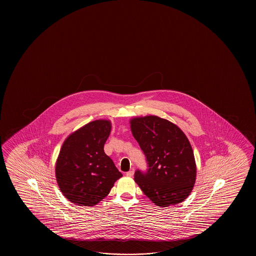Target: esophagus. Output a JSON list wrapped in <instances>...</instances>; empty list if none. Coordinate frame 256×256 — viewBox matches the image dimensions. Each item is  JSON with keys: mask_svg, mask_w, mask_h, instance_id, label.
Masks as SVG:
<instances>
[{"mask_svg": "<svg viewBox=\"0 0 256 256\" xmlns=\"http://www.w3.org/2000/svg\"><path fill=\"white\" fill-rule=\"evenodd\" d=\"M134 170H130V171H128V172L126 173V176H130V178L134 176Z\"/></svg>", "mask_w": 256, "mask_h": 256, "instance_id": "obj_1", "label": "esophagus"}]
</instances>
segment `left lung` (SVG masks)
I'll use <instances>...</instances> for the list:
<instances>
[{
    "label": "left lung",
    "mask_w": 256,
    "mask_h": 256,
    "mask_svg": "<svg viewBox=\"0 0 256 256\" xmlns=\"http://www.w3.org/2000/svg\"><path fill=\"white\" fill-rule=\"evenodd\" d=\"M132 136L146 158V172L136 170L134 180L159 207L184 202L196 181L190 142L180 127L154 115L130 120Z\"/></svg>",
    "instance_id": "1"
}]
</instances>
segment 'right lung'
Returning <instances> with one entry per match:
<instances>
[{"label":"right lung","instance_id":"obj_1","mask_svg":"<svg viewBox=\"0 0 256 256\" xmlns=\"http://www.w3.org/2000/svg\"><path fill=\"white\" fill-rule=\"evenodd\" d=\"M110 129V120H93L63 142L56 163V178L62 194L72 203L95 206L122 176L104 152Z\"/></svg>","mask_w":256,"mask_h":256}]
</instances>
